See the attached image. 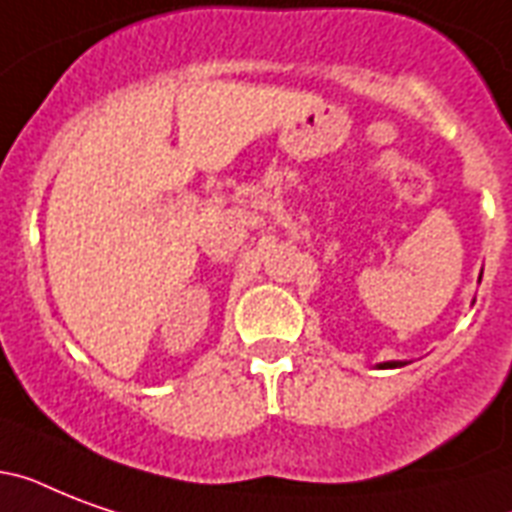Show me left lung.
Wrapping results in <instances>:
<instances>
[{
    "label": "left lung",
    "instance_id": "obj_1",
    "mask_svg": "<svg viewBox=\"0 0 512 512\" xmlns=\"http://www.w3.org/2000/svg\"><path fill=\"white\" fill-rule=\"evenodd\" d=\"M382 366H390V369H393V366H401V364H398V361H388V364H382Z\"/></svg>",
    "mask_w": 512,
    "mask_h": 512
}]
</instances>
